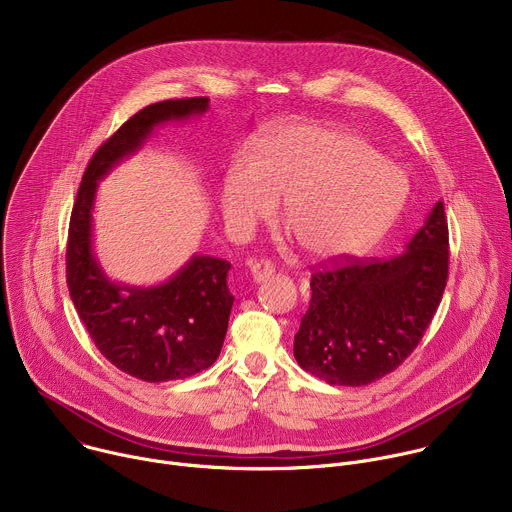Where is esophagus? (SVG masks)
<instances>
[{
    "label": "esophagus",
    "instance_id": "34e87169",
    "mask_svg": "<svg viewBox=\"0 0 512 512\" xmlns=\"http://www.w3.org/2000/svg\"><path fill=\"white\" fill-rule=\"evenodd\" d=\"M247 267H249V273H251V277H253V281H263V279H267L269 275H273V265L269 263V261H253V259H249L247 261Z\"/></svg>",
    "mask_w": 512,
    "mask_h": 512
}]
</instances>
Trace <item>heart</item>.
Wrapping results in <instances>:
<instances>
[{
  "label": "heart",
  "instance_id": "heart-1",
  "mask_svg": "<svg viewBox=\"0 0 512 512\" xmlns=\"http://www.w3.org/2000/svg\"><path fill=\"white\" fill-rule=\"evenodd\" d=\"M405 172L346 129L285 123L267 131L255 160L237 156L223 178L221 210L235 233L275 214L302 251L318 261L367 251L395 223L407 200Z\"/></svg>",
  "mask_w": 512,
  "mask_h": 512
}]
</instances>
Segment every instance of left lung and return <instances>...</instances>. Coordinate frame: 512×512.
I'll return each instance as SVG.
<instances>
[{"label":"left lung","instance_id":"8db88e82","mask_svg":"<svg viewBox=\"0 0 512 512\" xmlns=\"http://www.w3.org/2000/svg\"><path fill=\"white\" fill-rule=\"evenodd\" d=\"M448 263V221L437 200L401 255L314 271L310 308L294 338L300 367L342 387L395 371L442 302Z\"/></svg>","mask_w":512,"mask_h":512}]
</instances>
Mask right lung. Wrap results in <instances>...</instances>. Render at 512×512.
I'll list each match as a JSON object with an SVG mask.
<instances>
[{
    "instance_id": "obj_1",
    "label": "right lung",
    "mask_w": 512,
    "mask_h": 512,
    "mask_svg": "<svg viewBox=\"0 0 512 512\" xmlns=\"http://www.w3.org/2000/svg\"><path fill=\"white\" fill-rule=\"evenodd\" d=\"M206 109V97H192L137 111L91 158L70 214V300L101 354L119 371L148 383L192 377L221 354L235 302L227 287L231 263L192 255L170 279L150 287L109 279L93 249L97 188L119 162L143 148L156 127L200 117Z\"/></svg>"
}]
</instances>
